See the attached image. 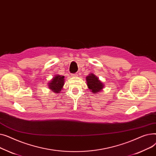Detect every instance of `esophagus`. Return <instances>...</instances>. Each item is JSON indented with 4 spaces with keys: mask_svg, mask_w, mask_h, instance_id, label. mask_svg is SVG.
<instances>
[{
    "mask_svg": "<svg viewBox=\"0 0 156 156\" xmlns=\"http://www.w3.org/2000/svg\"><path fill=\"white\" fill-rule=\"evenodd\" d=\"M73 77H77L78 75V74H73V75H71Z\"/></svg>",
    "mask_w": 156,
    "mask_h": 156,
    "instance_id": "34e87169",
    "label": "esophagus"
}]
</instances>
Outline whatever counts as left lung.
I'll return each instance as SVG.
<instances>
[{"label": "left lung", "mask_w": 156, "mask_h": 156, "mask_svg": "<svg viewBox=\"0 0 156 156\" xmlns=\"http://www.w3.org/2000/svg\"><path fill=\"white\" fill-rule=\"evenodd\" d=\"M86 81L88 88L93 94L101 92L104 87V83L94 73L88 75L86 76Z\"/></svg>", "instance_id": "1"}]
</instances>
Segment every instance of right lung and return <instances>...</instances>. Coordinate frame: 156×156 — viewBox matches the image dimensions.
Listing matches in <instances>:
<instances>
[{"label": "right lung", "instance_id": "obj_1", "mask_svg": "<svg viewBox=\"0 0 156 156\" xmlns=\"http://www.w3.org/2000/svg\"><path fill=\"white\" fill-rule=\"evenodd\" d=\"M64 76L59 75H55L52 80L47 83L48 88L51 92L58 94L63 89L64 85Z\"/></svg>", "mask_w": 156, "mask_h": 156}]
</instances>
